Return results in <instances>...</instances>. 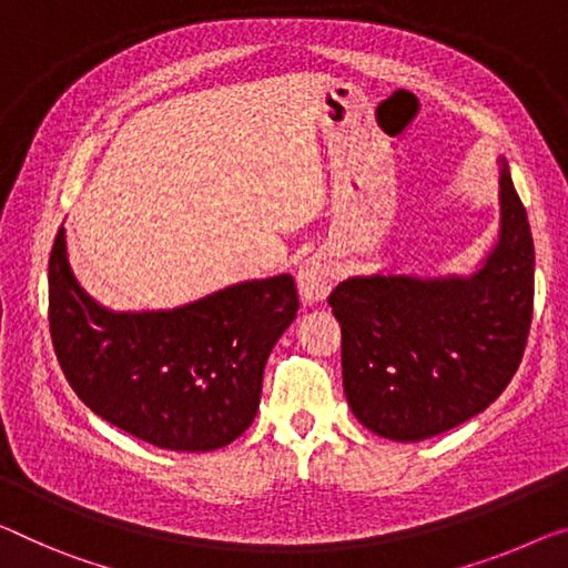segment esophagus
I'll list each match as a JSON object with an SVG mask.
<instances>
[{"instance_id":"esophagus-1","label":"esophagus","mask_w":568,"mask_h":568,"mask_svg":"<svg viewBox=\"0 0 568 568\" xmlns=\"http://www.w3.org/2000/svg\"><path fill=\"white\" fill-rule=\"evenodd\" d=\"M335 284V266L327 256H310L304 261L300 274H296V286H300L304 304H320L333 292Z\"/></svg>"}]
</instances>
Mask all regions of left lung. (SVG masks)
Masks as SVG:
<instances>
[{
	"label": "left lung",
	"instance_id": "1",
	"mask_svg": "<svg viewBox=\"0 0 568 568\" xmlns=\"http://www.w3.org/2000/svg\"><path fill=\"white\" fill-rule=\"evenodd\" d=\"M500 243L473 278H347L327 296L343 333V386L365 429L422 442L485 412L526 351L534 239L508 168Z\"/></svg>",
	"mask_w": 568,
	"mask_h": 568
}]
</instances>
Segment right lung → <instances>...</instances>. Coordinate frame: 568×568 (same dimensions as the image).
Instances as JSON below:
<instances>
[{
	"label": "right lung",
	"instance_id": "right-lung-1",
	"mask_svg": "<svg viewBox=\"0 0 568 568\" xmlns=\"http://www.w3.org/2000/svg\"><path fill=\"white\" fill-rule=\"evenodd\" d=\"M290 274L243 282L172 312L113 314L73 278L65 233L48 264V320L75 396L121 432L172 452H211L248 429L266 357L292 325Z\"/></svg>",
	"mask_w": 568,
	"mask_h": 568
}]
</instances>
